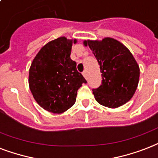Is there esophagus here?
<instances>
[{"label":"esophagus","mask_w":158,"mask_h":158,"mask_svg":"<svg viewBox=\"0 0 158 158\" xmlns=\"http://www.w3.org/2000/svg\"><path fill=\"white\" fill-rule=\"evenodd\" d=\"M82 75L84 77H86V71H84V72H83Z\"/></svg>","instance_id":"esophagus-1"}]
</instances>
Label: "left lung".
<instances>
[{"instance_id": "obj_1", "label": "left lung", "mask_w": 158, "mask_h": 158, "mask_svg": "<svg viewBox=\"0 0 158 158\" xmlns=\"http://www.w3.org/2000/svg\"><path fill=\"white\" fill-rule=\"evenodd\" d=\"M98 61L102 82L93 89L95 99L108 108H117L133 97L138 87L139 67L127 48L112 38L101 41L85 40Z\"/></svg>"}]
</instances>
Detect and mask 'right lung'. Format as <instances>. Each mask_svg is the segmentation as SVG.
I'll return each mask as SVG.
<instances>
[{
	"label": "right lung",
	"instance_id": "right-lung-1",
	"mask_svg": "<svg viewBox=\"0 0 158 158\" xmlns=\"http://www.w3.org/2000/svg\"><path fill=\"white\" fill-rule=\"evenodd\" d=\"M77 40L57 38L45 44L33 60L29 85L34 98L43 109L54 114L68 110L76 102L77 90L86 81L71 59Z\"/></svg>",
	"mask_w": 158,
	"mask_h": 158
}]
</instances>
